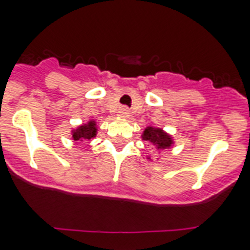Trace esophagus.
I'll return each mask as SVG.
<instances>
[{
  "label": "esophagus",
  "mask_w": 250,
  "mask_h": 250,
  "mask_svg": "<svg viewBox=\"0 0 250 250\" xmlns=\"http://www.w3.org/2000/svg\"><path fill=\"white\" fill-rule=\"evenodd\" d=\"M119 114L122 117H127L128 116V108L127 107H122L119 109Z\"/></svg>",
  "instance_id": "esophagus-1"
}]
</instances>
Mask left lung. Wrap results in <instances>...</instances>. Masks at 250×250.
Wrapping results in <instances>:
<instances>
[{
	"mask_svg": "<svg viewBox=\"0 0 250 250\" xmlns=\"http://www.w3.org/2000/svg\"><path fill=\"white\" fill-rule=\"evenodd\" d=\"M143 140L155 143L158 148H168L171 146V143H172L170 136H167L166 133H164L161 129L152 127H148L145 129V132H143Z\"/></svg>",
	"mask_w": 250,
	"mask_h": 250,
	"instance_id": "obj_1",
	"label": "left lung"
}]
</instances>
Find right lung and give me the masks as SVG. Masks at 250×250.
Here are the masks:
<instances>
[{
	"label": "right lung",
	"instance_id": "obj_1",
	"mask_svg": "<svg viewBox=\"0 0 250 250\" xmlns=\"http://www.w3.org/2000/svg\"><path fill=\"white\" fill-rule=\"evenodd\" d=\"M95 132H97L95 123L92 121V122H89L86 125H82L79 129L74 132L73 137L75 141L82 140V138H88V140H90V138L95 136Z\"/></svg>",
	"mask_w": 250,
	"mask_h": 250
}]
</instances>
